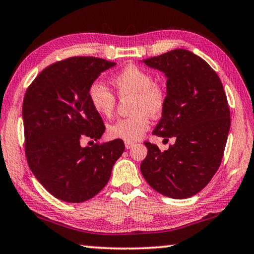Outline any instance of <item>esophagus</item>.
<instances>
[{
  "instance_id": "1",
  "label": "esophagus",
  "mask_w": 254,
  "mask_h": 254,
  "mask_svg": "<svg viewBox=\"0 0 254 254\" xmlns=\"http://www.w3.org/2000/svg\"><path fill=\"white\" fill-rule=\"evenodd\" d=\"M125 146H126L127 150H129L134 146V143L133 142H126V143H125Z\"/></svg>"
}]
</instances>
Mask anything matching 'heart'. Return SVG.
Wrapping results in <instances>:
<instances>
[{
  "label": "heart",
  "mask_w": 254,
  "mask_h": 254,
  "mask_svg": "<svg viewBox=\"0 0 254 254\" xmlns=\"http://www.w3.org/2000/svg\"><path fill=\"white\" fill-rule=\"evenodd\" d=\"M111 81L120 98L131 97L130 112L133 116L119 119L108 127L111 138L125 142L141 139L150 127V116L157 118L163 115L167 104V90L153 80L146 69L128 65L112 76ZM88 97L93 109L101 116L110 118L116 111L117 96L104 83L93 82L88 89Z\"/></svg>",
  "instance_id": "1"
}]
</instances>
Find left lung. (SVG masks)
Segmentation results:
<instances>
[{
    "label": "left lung",
    "mask_w": 254,
    "mask_h": 254,
    "mask_svg": "<svg viewBox=\"0 0 254 254\" xmlns=\"http://www.w3.org/2000/svg\"><path fill=\"white\" fill-rule=\"evenodd\" d=\"M167 76V104L153 135L175 143L161 152L144 142L141 173L150 187L175 199L189 198L208 185L221 165L230 110L220 78L203 58L174 49L143 60Z\"/></svg>",
    "instance_id": "1"
}]
</instances>
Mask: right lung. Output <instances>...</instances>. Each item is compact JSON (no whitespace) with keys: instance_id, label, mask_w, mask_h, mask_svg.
Here are the masks:
<instances>
[{"instance_id":"right-lung-1","label":"right lung","mask_w":254,"mask_h":254,"mask_svg":"<svg viewBox=\"0 0 254 254\" xmlns=\"http://www.w3.org/2000/svg\"><path fill=\"white\" fill-rule=\"evenodd\" d=\"M116 63L76 56L43 69L29 84L23 101L25 154L38 181L57 199L82 203L100 192L123 154V139L97 141L104 123L88 97L90 84ZM91 141V142H93Z\"/></svg>"}]
</instances>
